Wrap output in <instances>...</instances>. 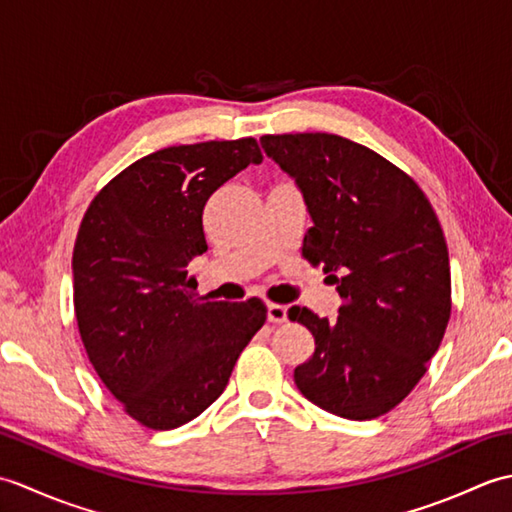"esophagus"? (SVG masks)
Here are the masks:
<instances>
[{"label": "esophagus", "instance_id": "34e87169", "mask_svg": "<svg viewBox=\"0 0 512 512\" xmlns=\"http://www.w3.org/2000/svg\"><path fill=\"white\" fill-rule=\"evenodd\" d=\"M288 319V308L279 306V303H268V321L270 323H284Z\"/></svg>", "mask_w": 512, "mask_h": 512}]
</instances>
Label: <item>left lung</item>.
I'll list each match as a JSON object with an SVG mask.
<instances>
[{"label":"left lung","mask_w":512,"mask_h":512,"mask_svg":"<svg viewBox=\"0 0 512 512\" xmlns=\"http://www.w3.org/2000/svg\"><path fill=\"white\" fill-rule=\"evenodd\" d=\"M262 147L306 200L303 257L330 273L336 321L292 306L314 354L299 391L347 420H374L409 396L451 317L449 250L422 189L376 151L336 134L262 136Z\"/></svg>","instance_id":"1"}]
</instances>
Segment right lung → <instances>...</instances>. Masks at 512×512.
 Segmentation results:
<instances>
[{
    "instance_id": "obj_1",
    "label": "right lung",
    "mask_w": 512,
    "mask_h": 512,
    "mask_svg": "<svg viewBox=\"0 0 512 512\" xmlns=\"http://www.w3.org/2000/svg\"><path fill=\"white\" fill-rule=\"evenodd\" d=\"M264 160L255 138L154 151L92 200L74 242V312L103 385L136 422L176 429L213 405L266 321L262 299L202 301L189 262L206 248L213 191Z\"/></svg>"
}]
</instances>
